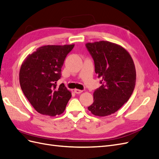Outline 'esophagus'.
Listing matches in <instances>:
<instances>
[{
    "mask_svg": "<svg viewBox=\"0 0 159 159\" xmlns=\"http://www.w3.org/2000/svg\"><path fill=\"white\" fill-rule=\"evenodd\" d=\"M74 92L75 93H77V94H80V93H82V90H81V89H74Z\"/></svg>",
    "mask_w": 159,
    "mask_h": 159,
    "instance_id": "esophagus-1",
    "label": "esophagus"
}]
</instances>
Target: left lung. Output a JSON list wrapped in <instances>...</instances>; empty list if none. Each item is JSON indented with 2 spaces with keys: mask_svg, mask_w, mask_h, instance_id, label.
<instances>
[{
  "mask_svg": "<svg viewBox=\"0 0 159 159\" xmlns=\"http://www.w3.org/2000/svg\"><path fill=\"white\" fill-rule=\"evenodd\" d=\"M95 71L102 85L93 93V103L88 110L95 116L115 113L131 97L136 82V70L129 52L108 41L88 42Z\"/></svg>",
  "mask_w": 159,
  "mask_h": 159,
  "instance_id": "obj_1",
  "label": "left lung"
}]
</instances>
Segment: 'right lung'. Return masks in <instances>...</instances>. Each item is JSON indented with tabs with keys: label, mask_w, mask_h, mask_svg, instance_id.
Listing matches in <instances>:
<instances>
[{
	"label": "right lung",
	"mask_w": 159,
	"mask_h": 159,
	"mask_svg": "<svg viewBox=\"0 0 159 159\" xmlns=\"http://www.w3.org/2000/svg\"><path fill=\"white\" fill-rule=\"evenodd\" d=\"M74 47V44L43 46L23 61L19 72L20 87L39 113L54 117L64 113L71 93L64 84H56L66 57Z\"/></svg>",
	"instance_id": "add662e5"
}]
</instances>
